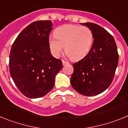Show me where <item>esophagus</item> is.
Returning a JSON list of instances; mask_svg holds the SVG:
<instances>
[{
  "instance_id": "34e87169",
  "label": "esophagus",
  "mask_w": 128,
  "mask_h": 128,
  "mask_svg": "<svg viewBox=\"0 0 128 128\" xmlns=\"http://www.w3.org/2000/svg\"><path fill=\"white\" fill-rule=\"evenodd\" d=\"M62 63H63V65H67V64H68L69 63L67 62H66V61H65V60H62Z\"/></svg>"
}]
</instances>
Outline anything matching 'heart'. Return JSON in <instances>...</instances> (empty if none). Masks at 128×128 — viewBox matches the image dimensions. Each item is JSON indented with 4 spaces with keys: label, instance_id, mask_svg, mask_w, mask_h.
<instances>
[{
    "label": "heart",
    "instance_id": "b5f03b06",
    "mask_svg": "<svg viewBox=\"0 0 128 128\" xmlns=\"http://www.w3.org/2000/svg\"><path fill=\"white\" fill-rule=\"evenodd\" d=\"M54 34L48 38V46L55 57L60 56L65 46V52L70 58L80 60L88 54L93 44L92 31L86 26L63 25L55 29Z\"/></svg>",
    "mask_w": 128,
    "mask_h": 128
}]
</instances>
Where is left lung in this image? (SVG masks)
Here are the masks:
<instances>
[{
    "instance_id": "1",
    "label": "left lung",
    "mask_w": 128,
    "mask_h": 128,
    "mask_svg": "<svg viewBox=\"0 0 128 128\" xmlns=\"http://www.w3.org/2000/svg\"><path fill=\"white\" fill-rule=\"evenodd\" d=\"M81 24L91 29L94 40L88 54L72 65L70 83L83 96H97L108 88L114 80L118 62L117 45L114 37L99 25Z\"/></svg>"
}]
</instances>
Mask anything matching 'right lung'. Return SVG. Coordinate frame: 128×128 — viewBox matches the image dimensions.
Returning <instances> with one entry per match:
<instances>
[{"instance_id": "right-lung-1", "label": "right lung", "mask_w": 128, "mask_h": 128, "mask_svg": "<svg viewBox=\"0 0 128 128\" xmlns=\"http://www.w3.org/2000/svg\"><path fill=\"white\" fill-rule=\"evenodd\" d=\"M52 26L50 20L32 22L19 34L11 47L10 75L22 94L30 99L48 94L63 68L62 61L53 57L48 46Z\"/></svg>"}]
</instances>
